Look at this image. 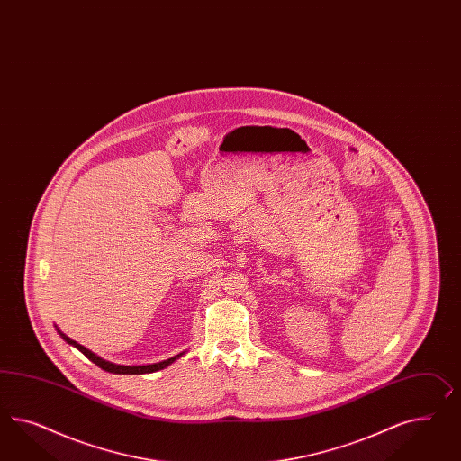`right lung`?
Listing matches in <instances>:
<instances>
[{"label": "right lung", "instance_id": "right-lung-1", "mask_svg": "<svg viewBox=\"0 0 461 461\" xmlns=\"http://www.w3.org/2000/svg\"><path fill=\"white\" fill-rule=\"evenodd\" d=\"M59 330V329H57ZM59 334L62 337L63 340L67 342V344H70V346H74L75 348H78L87 359L94 362V364H97L100 369H104V371H107V373L113 374H148V373H156V371H161L164 367H167L169 364H173L176 359H179L185 352H181V354H177L175 357H171V359H167V361L156 362V364H148V366H121V364H113V362L104 361L102 357H99L97 354H94L92 350H88V348H84V346H80L78 342H75L72 340L70 337L65 336L62 330H59Z\"/></svg>", "mask_w": 461, "mask_h": 461}]
</instances>
